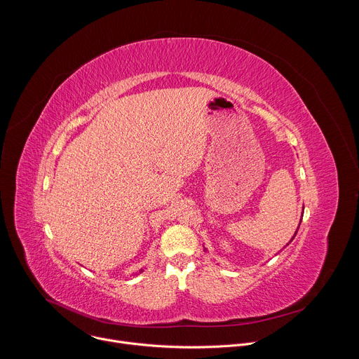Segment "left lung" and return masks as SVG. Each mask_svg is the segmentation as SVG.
Here are the masks:
<instances>
[{
    "label": "left lung",
    "mask_w": 359,
    "mask_h": 359,
    "mask_svg": "<svg viewBox=\"0 0 359 359\" xmlns=\"http://www.w3.org/2000/svg\"><path fill=\"white\" fill-rule=\"evenodd\" d=\"M299 224H301V222H299ZM299 224H298V227H297V231H298V229H299ZM297 231H295V233H294V236H292V238H291V240H290V243H291V241H292V240H294V237H295V234H297ZM204 251H206V248H204Z\"/></svg>",
    "instance_id": "8db88e82"
}]
</instances>
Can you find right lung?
<instances>
[{"mask_svg": "<svg viewBox=\"0 0 359 359\" xmlns=\"http://www.w3.org/2000/svg\"><path fill=\"white\" fill-rule=\"evenodd\" d=\"M142 271H143V270H140V273H142Z\"/></svg>", "mask_w": 359, "mask_h": 359, "instance_id": "obj_1", "label": "right lung"}]
</instances>
